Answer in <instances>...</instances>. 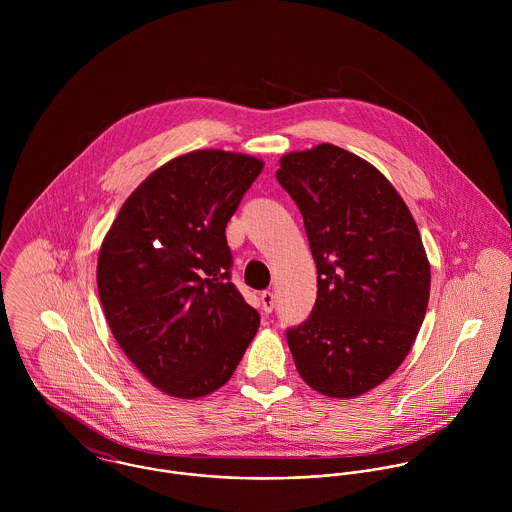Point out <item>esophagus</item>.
<instances>
[{
	"label": "esophagus",
	"mask_w": 512,
	"mask_h": 512,
	"mask_svg": "<svg viewBox=\"0 0 512 512\" xmlns=\"http://www.w3.org/2000/svg\"><path fill=\"white\" fill-rule=\"evenodd\" d=\"M260 299H262V309L266 313H270L274 309V305H276V295H274V292L266 290V292L260 293Z\"/></svg>",
	"instance_id": "34e87169"
}]
</instances>
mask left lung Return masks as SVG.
<instances>
[{"mask_svg":"<svg viewBox=\"0 0 512 512\" xmlns=\"http://www.w3.org/2000/svg\"><path fill=\"white\" fill-rule=\"evenodd\" d=\"M276 177L317 268L315 307L288 329L293 363L319 394L357 398L404 363L422 327L432 272L420 230L392 183L343 147L286 153Z\"/></svg>","mask_w":512,"mask_h":512,"instance_id":"8db88e82","label":"left lung"}]
</instances>
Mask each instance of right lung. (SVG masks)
Listing matches in <instances>:
<instances>
[{"label":"right lung","mask_w":512,"mask_h":512,"mask_svg":"<svg viewBox=\"0 0 512 512\" xmlns=\"http://www.w3.org/2000/svg\"><path fill=\"white\" fill-rule=\"evenodd\" d=\"M246 153L197 149L157 167L106 232L96 284L120 349L161 392L228 382L260 327L230 282L226 222L262 173Z\"/></svg>","instance_id":"right-lung-1"}]
</instances>
